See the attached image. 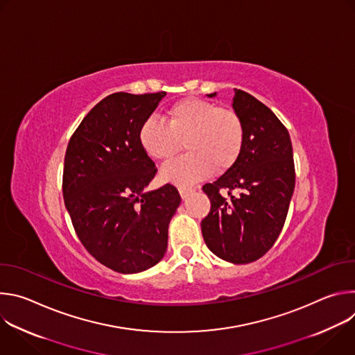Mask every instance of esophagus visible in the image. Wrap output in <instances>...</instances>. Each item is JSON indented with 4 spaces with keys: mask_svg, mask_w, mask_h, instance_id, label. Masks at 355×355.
Here are the masks:
<instances>
[{
    "mask_svg": "<svg viewBox=\"0 0 355 355\" xmlns=\"http://www.w3.org/2000/svg\"><path fill=\"white\" fill-rule=\"evenodd\" d=\"M178 191H180V195H181V198H182V199H187V198H188V195L192 192V189H191V188H180Z\"/></svg>",
    "mask_w": 355,
    "mask_h": 355,
    "instance_id": "34e87169",
    "label": "esophagus"
}]
</instances>
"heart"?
<instances>
[{
  "mask_svg": "<svg viewBox=\"0 0 355 355\" xmlns=\"http://www.w3.org/2000/svg\"><path fill=\"white\" fill-rule=\"evenodd\" d=\"M139 141L144 153L155 162H168L184 143L188 155L164 166L160 178L188 187L212 170L220 173L233 166L243 147L244 125L230 108H220L205 99L187 98L167 111L166 122L146 119L139 130Z\"/></svg>",
  "mask_w": 355,
  "mask_h": 355,
  "instance_id": "heart-1",
  "label": "heart"
}]
</instances>
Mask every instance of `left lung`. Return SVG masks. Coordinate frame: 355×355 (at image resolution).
<instances>
[{
  "mask_svg": "<svg viewBox=\"0 0 355 355\" xmlns=\"http://www.w3.org/2000/svg\"><path fill=\"white\" fill-rule=\"evenodd\" d=\"M232 107L244 125L243 147L233 166L202 188L211 199V212L200 229L215 256L247 264L263 257L284 227L295 166L289 133L268 107L236 88Z\"/></svg>",
  "mask_w": 355,
  "mask_h": 355,
  "instance_id": "left-lung-1",
  "label": "left lung"
}]
</instances>
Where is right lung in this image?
Returning <instances> with one entry per match:
<instances>
[{"instance_id": "obj_1", "label": "right lung", "mask_w": 355, "mask_h": 355, "mask_svg": "<svg viewBox=\"0 0 355 355\" xmlns=\"http://www.w3.org/2000/svg\"><path fill=\"white\" fill-rule=\"evenodd\" d=\"M166 92H115L87 114L64 156L63 198L89 254L121 274L156 266L181 196L175 187L147 191L157 168L139 141L141 123Z\"/></svg>"}]
</instances>
